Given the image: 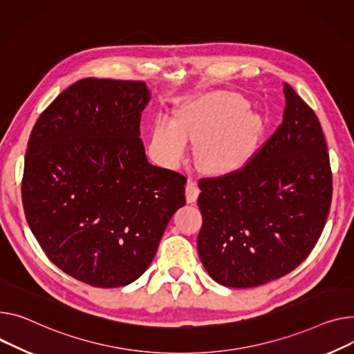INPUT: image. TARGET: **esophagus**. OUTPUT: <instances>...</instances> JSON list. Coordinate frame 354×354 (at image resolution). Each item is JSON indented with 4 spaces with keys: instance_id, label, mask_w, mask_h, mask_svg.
Returning <instances> with one entry per match:
<instances>
[{
    "instance_id": "1",
    "label": "esophagus",
    "mask_w": 354,
    "mask_h": 354,
    "mask_svg": "<svg viewBox=\"0 0 354 354\" xmlns=\"http://www.w3.org/2000/svg\"><path fill=\"white\" fill-rule=\"evenodd\" d=\"M199 187H198V185L194 182V180H189L186 183V186H185V195H186V201L189 202V203H194V202H196V199H198V196H199Z\"/></svg>"
}]
</instances>
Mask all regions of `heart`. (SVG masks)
Listing matches in <instances>:
<instances>
[{
  "label": "heart",
  "instance_id": "obj_1",
  "mask_svg": "<svg viewBox=\"0 0 354 354\" xmlns=\"http://www.w3.org/2000/svg\"><path fill=\"white\" fill-rule=\"evenodd\" d=\"M249 102L238 93L216 92L182 108L176 124L160 118L152 131L153 147L165 165L175 167L185 153L187 139L196 144L205 169L225 171L250 152L259 121L248 112Z\"/></svg>",
  "mask_w": 354,
  "mask_h": 354
}]
</instances>
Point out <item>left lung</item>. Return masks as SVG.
Wrapping results in <instances>:
<instances>
[{
    "mask_svg": "<svg viewBox=\"0 0 354 354\" xmlns=\"http://www.w3.org/2000/svg\"><path fill=\"white\" fill-rule=\"evenodd\" d=\"M286 109L243 167L199 179L201 262L227 288H254L296 269L317 243L333 183L315 111L283 84Z\"/></svg>",
    "mask_w": 354,
    "mask_h": 354,
    "instance_id": "1",
    "label": "left lung"
}]
</instances>
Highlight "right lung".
Wrapping results in <instances>:
<instances>
[{"mask_svg": "<svg viewBox=\"0 0 354 354\" xmlns=\"http://www.w3.org/2000/svg\"><path fill=\"white\" fill-rule=\"evenodd\" d=\"M147 84L85 78L37 120L24 163L22 206L41 249L95 288L127 286L151 265L186 203V178L147 159Z\"/></svg>", "mask_w": 354, "mask_h": 354, "instance_id": "add662e5", "label": "right lung"}]
</instances>
